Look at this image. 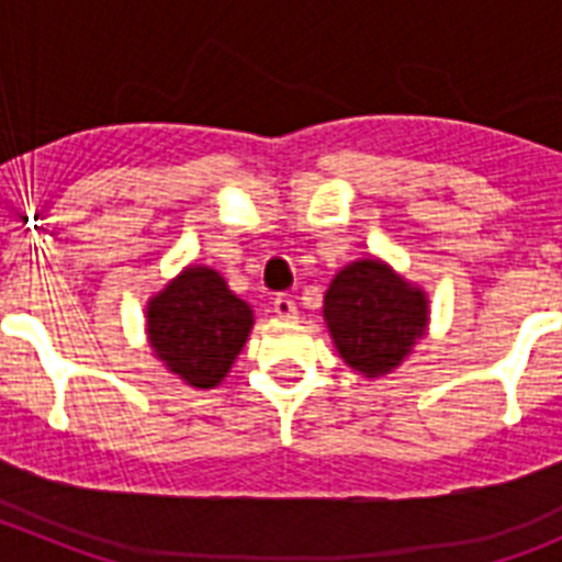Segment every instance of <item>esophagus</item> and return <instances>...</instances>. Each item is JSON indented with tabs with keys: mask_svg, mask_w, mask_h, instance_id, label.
I'll list each match as a JSON object with an SVG mask.
<instances>
[{
	"mask_svg": "<svg viewBox=\"0 0 562 562\" xmlns=\"http://www.w3.org/2000/svg\"><path fill=\"white\" fill-rule=\"evenodd\" d=\"M272 310H276L278 317H284V321H295L297 317V306L295 301H292V295H276Z\"/></svg>",
	"mask_w": 562,
	"mask_h": 562,
	"instance_id": "esophagus-1",
	"label": "esophagus"
}]
</instances>
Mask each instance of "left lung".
Listing matches in <instances>:
<instances>
[{
	"mask_svg": "<svg viewBox=\"0 0 562 562\" xmlns=\"http://www.w3.org/2000/svg\"><path fill=\"white\" fill-rule=\"evenodd\" d=\"M324 315L340 357L366 376L389 374L428 324V301L385 265L366 258L335 276Z\"/></svg>",
	"mask_w": 562,
	"mask_h": 562,
	"instance_id": "left-lung-1",
	"label": "left lung"
}]
</instances>
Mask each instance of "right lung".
<instances>
[{
  "mask_svg": "<svg viewBox=\"0 0 562 562\" xmlns=\"http://www.w3.org/2000/svg\"><path fill=\"white\" fill-rule=\"evenodd\" d=\"M250 326V306L207 267L186 270L148 304L151 349L193 389H213L231 371Z\"/></svg>",
  "mask_w": 562,
  "mask_h": 562,
  "instance_id": "right-lung-1",
  "label": "right lung"
}]
</instances>
